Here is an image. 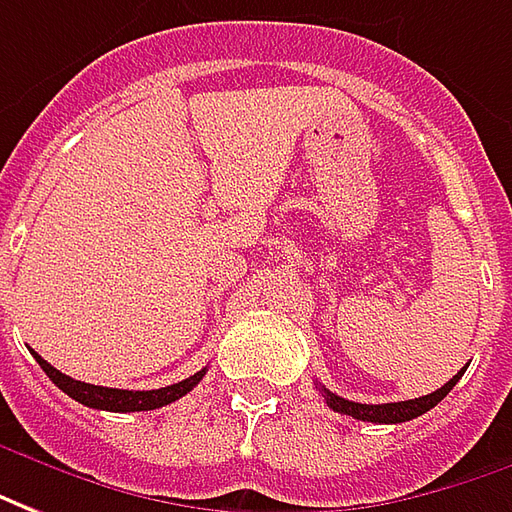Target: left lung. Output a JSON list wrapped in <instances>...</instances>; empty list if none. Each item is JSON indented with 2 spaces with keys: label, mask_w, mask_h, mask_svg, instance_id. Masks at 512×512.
Here are the masks:
<instances>
[{
  "label": "left lung",
  "mask_w": 512,
  "mask_h": 512,
  "mask_svg": "<svg viewBox=\"0 0 512 512\" xmlns=\"http://www.w3.org/2000/svg\"><path fill=\"white\" fill-rule=\"evenodd\" d=\"M463 372H466V366L460 369L458 375L452 380H447L444 386L433 394H424L419 400H405V402H383V405H364V402H350L339 397V394H333V391L322 389V397L325 402L331 405L336 413H344V416H353V419H361V422H375V424H400V422H411L416 416H422L430 408H436L438 402L447 397L452 386L463 378Z\"/></svg>",
  "instance_id": "1"
}]
</instances>
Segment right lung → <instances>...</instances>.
<instances>
[{"mask_svg":"<svg viewBox=\"0 0 512 512\" xmlns=\"http://www.w3.org/2000/svg\"><path fill=\"white\" fill-rule=\"evenodd\" d=\"M35 355V361L41 364V369L52 378L54 386L71 397V400L82 402L88 408H96V411H115V413H129V411H154V408H162V405H170L176 402L179 397H184L187 391H192L201 378L206 375V369L195 372L187 380L181 383H173V386H165V389H154V391H129V389H107V386H93V383H82V380H74L63 375L60 369H54L49 361H43L41 355Z\"/></svg>","mask_w":512,"mask_h":512,"instance_id":"right-lung-1","label":"right lung"}]
</instances>
